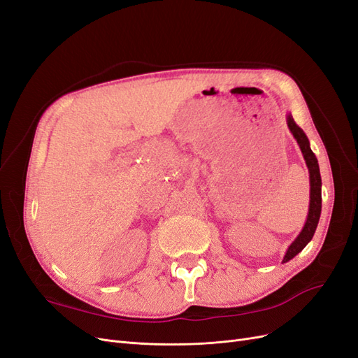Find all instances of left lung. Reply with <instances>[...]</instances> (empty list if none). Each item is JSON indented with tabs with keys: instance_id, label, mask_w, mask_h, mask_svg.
Wrapping results in <instances>:
<instances>
[{
	"instance_id": "left-lung-1",
	"label": "left lung",
	"mask_w": 358,
	"mask_h": 358,
	"mask_svg": "<svg viewBox=\"0 0 358 358\" xmlns=\"http://www.w3.org/2000/svg\"><path fill=\"white\" fill-rule=\"evenodd\" d=\"M287 122H288L289 131L297 140V143L301 149V154H303V157H305L308 169H309L310 206H309V213H308L306 224H305V227H303V230L299 234L297 239L292 242L291 246L288 248V251L284 257V263H287L288 259H291L292 257H296L301 251V249L310 242V239L313 237V233H315V230H317L320 215H321V175H320V167H318L317 157H315V154L312 152L306 134L303 133V129L296 124V121L292 119L291 115L287 117Z\"/></svg>"
}]
</instances>
